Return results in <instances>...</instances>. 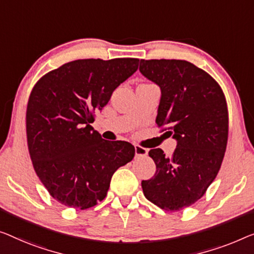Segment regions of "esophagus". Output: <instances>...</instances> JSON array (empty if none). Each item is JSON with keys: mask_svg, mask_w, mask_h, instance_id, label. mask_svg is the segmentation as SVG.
<instances>
[{"mask_svg": "<svg viewBox=\"0 0 254 254\" xmlns=\"http://www.w3.org/2000/svg\"><path fill=\"white\" fill-rule=\"evenodd\" d=\"M134 153H135V157H146L147 154H148V150H147L146 148H143V147L135 146Z\"/></svg>", "mask_w": 254, "mask_h": 254, "instance_id": "esophagus-1", "label": "esophagus"}]
</instances>
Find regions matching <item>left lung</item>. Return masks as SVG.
<instances>
[{
  "label": "left lung",
  "instance_id": "obj_1",
  "mask_svg": "<svg viewBox=\"0 0 254 254\" xmlns=\"http://www.w3.org/2000/svg\"><path fill=\"white\" fill-rule=\"evenodd\" d=\"M140 73L161 88L156 124L177 140L166 157L149 150L156 172L142 180L146 198L165 211H180L203 197L215 179L228 140V108L218 82L186 60H140Z\"/></svg>",
  "mask_w": 254,
  "mask_h": 254
}]
</instances>
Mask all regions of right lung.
Masks as SVG:
<instances>
[{
    "instance_id": "add662e5",
    "label": "right lung",
    "mask_w": 254,
    "mask_h": 254,
    "mask_svg": "<svg viewBox=\"0 0 254 254\" xmlns=\"http://www.w3.org/2000/svg\"><path fill=\"white\" fill-rule=\"evenodd\" d=\"M139 59H78L43 75L30 92L26 134L30 160L49 194L85 210L107 195L111 179L132 161L134 147L108 141L90 126Z\"/></svg>"
}]
</instances>
